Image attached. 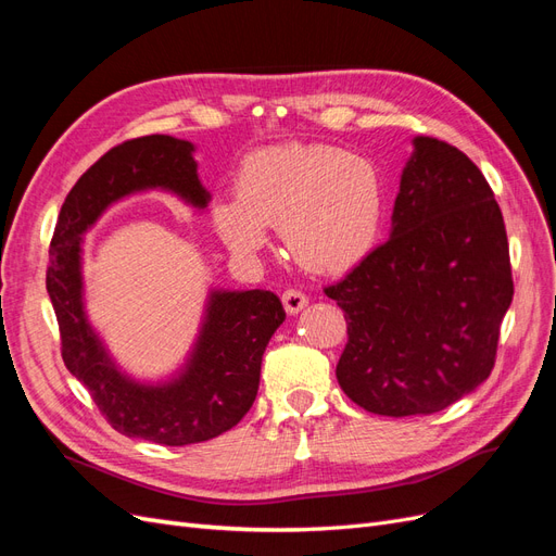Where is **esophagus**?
Instances as JSON below:
<instances>
[{
    "mask_svg": "<svg viewBox=\"0 0 556 556\" xmlns=\"http://www.w3.org/2000/svg\"><path fill=\"white\" fill-rule=\"evenodd\" d=\"M308 304V296L299 290H285L282 292V306L290 315H296L299 311H304Z\"/></svg>",
    "mask_w": 556,
    "mask_h": 556,
    "instance_id": "34e87169",
    "label": "esophagus"
}]
</instances>
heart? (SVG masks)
Segmentation results:
<instances>
[{
    "instance_id": "heart-1",
    "label": "heart",
    "mask_w": 556,
    "mask_h": 556,
    "mask_svg": "<svg viewBox=\"0 0 556 556\" xmlns=\"http://www.w3.org/2000/svg\"><path fill=\"white\" fill-rule=\"evenodd\" d=\"M384 215V180L362 155L327 143H282L250 153L233 194L211 201V225L233 255L252 257L278 227L288 255L317 274L355 266L374 248Z\"/></svg>"
}]
</instances>
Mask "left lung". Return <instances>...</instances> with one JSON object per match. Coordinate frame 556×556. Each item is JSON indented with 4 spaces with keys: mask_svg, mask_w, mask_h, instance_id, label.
Masks as SVG:
<instances>
[{
    "mask_svg": "<svg viewBox=\"0 0 556 556\" xmlns=\"http://www.w3.org/2000/svg\"><path fill=\"white\" fill-rule=\"evenodd\" d=\"M390 241L325 288L345 313L341 390L368 413L431 415L490 378L513 301L506 225L459 148L413 139Z\"/></svg>",
    "mask_w": 556,
    "mask_h": 556,
    "instance_id": "1",
    "label": "left lung"
}]
</instances>
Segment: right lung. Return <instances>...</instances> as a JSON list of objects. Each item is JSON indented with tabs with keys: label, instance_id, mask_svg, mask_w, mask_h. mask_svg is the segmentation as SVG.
Returning <instances> with one entry per match:
<instances>
[{
	"label": "right lung",
	"instance_id": "right-lung-1",
	"mask_svg": "<svg viewBox=\"0 0 556 556\" xmlns=\"http://www.w3.org/2000/svg\"><path fill=\"white\" fill-rule=\"evenodd\" d=\"M190 141L150 134L111 148L66 194L48 252L46 290L55 308L62 359L88 387L106 422L129 439L160 445L211 441L237 427L257 396L262 355L282 325L280 299L266 290H213L192 355L169 382L131 380L109 357L83 306L80 243L111 204L166 190L206 208Z\"/></svg>",
	"mask_w": 556,
	"mask_h": 556
}]
</instances>
